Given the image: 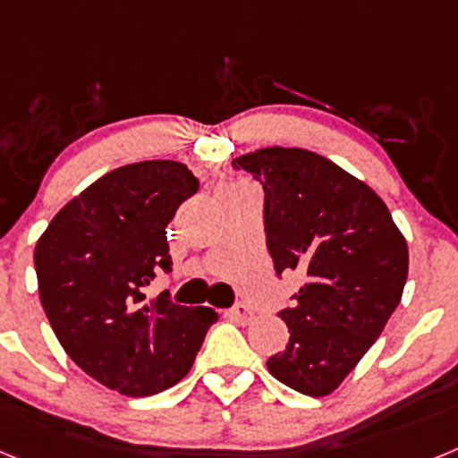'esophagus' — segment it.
I'll return each instance as SVG.
<instances>
[{
  "mask_svg": "<svg viewBox=\"0 0 458 458\" xmlns=\"http://www.w3.org/2000/svg\"><path fill=\"white\" fill-rule=\"evenodd\" d=\"M229 314H232L233 321H238V323H250L254 318L252 307L245 305V302H238V305H233L232 310H229Z\"/></svg>",
  "mask_w": 458,
  "mask_h": 458,
  "instance_id": "obj_1",
  "label": "esophagus"
}]
</instances>
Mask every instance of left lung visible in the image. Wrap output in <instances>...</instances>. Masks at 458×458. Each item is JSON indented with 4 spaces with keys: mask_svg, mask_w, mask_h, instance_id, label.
I'll list each match as a JSON object with an SVG mask.
<instances>
[{
    "mask_svg": "<svg viewBox=\"0 0 458 458\" xmlns=\"http://www.w3.org/2000/svg\"><path fill=\"white\" fill-rule=\"evenodd\" d=\"M264 188L266 245L277 275L305 284L279 311L289 344L268 371L307 396L342 386L402 301L408 245L367 183L307 148L270 147L233 160Z\"/></svg>",
    "mask_w": 458,
    "mask_h": 458,
    "instance_id": "obj_1",
    "label": "left lung"
}]
</instances>
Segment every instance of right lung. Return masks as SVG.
I'll return each instance as SVG.
<instances>
[{
  "label": "right lung",
  "instance_id": "1",
  "mask_svg": "<svg viewBox=\"0 0 458 458\" xmlns=\"http://www.w3.org/2000/svg\"><path fill=\"white\" fill-rule=\"evenodd\" d=\"M197 190L174 160L125 165L68 201L36 242L47 321L68 358L109 390L151 396L176 386L217 321L210 307L144 293L172 273L165 229Z\"/></svg>",
  "mask_w": 458,
  "mask_h": 458
}]
</instances>
